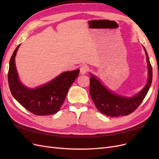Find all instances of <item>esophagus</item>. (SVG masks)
<instances>
[{"instance_id": "1", "label": "esophagus", "mask_w": 159, "mask_h": 159, "mask_svg": "<svg viewBox=\"0 0 159 159\" xmlns=\"http://www.w3.org/2000/svg\"><path fill=\"white\" fill-rule=\"evenodd\" d=\"M88 71V67L86 65H82L80 67V74H85Z\"/></svg>"}]
</instances>
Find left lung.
Segmentation results:
<instances>
[{
  "instance_id": "left-lung-1",
  "label": "left lung",
  "mask_w": 159,
  "mask_h": 159,
  "mask_svg": "<svg viewBox=\"0 0 159 159\" xmlns=\"http://www.w3.org/2000/svg\"><path fill=\"white\" fill-rule=\"evenodd\" d=\"M143 48L146 54L148 66V81L145 87L132 97L117 94L109 90L99 78L90 74V95L96 107L101 113L111 117L127 115L134 111L145 98L151 85L152 71L146 49L144 46Z\"/></svg>"
}]
</instances>
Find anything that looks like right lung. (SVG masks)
Segmentation results:
<instances>
[{"mask_svg": "<svg viewBox=\"0 0 159 159\" xmlns=\"http://www.w3.org/2000/svg\"><path fill=\"white\" fill-rule=\"evenodd\" d=\"M20 46L14 51L9 63L8 80L12 96L26 109L36 115L57 113L63 104L70 86L78 78L80 70L63 72L38 88H28L19 79L16 68L15 57Z\"/></svg>", "mask_w": 159, "mask_h": 159, "instance_id": "add662e5", "label": "right lung"}]
</instances>
